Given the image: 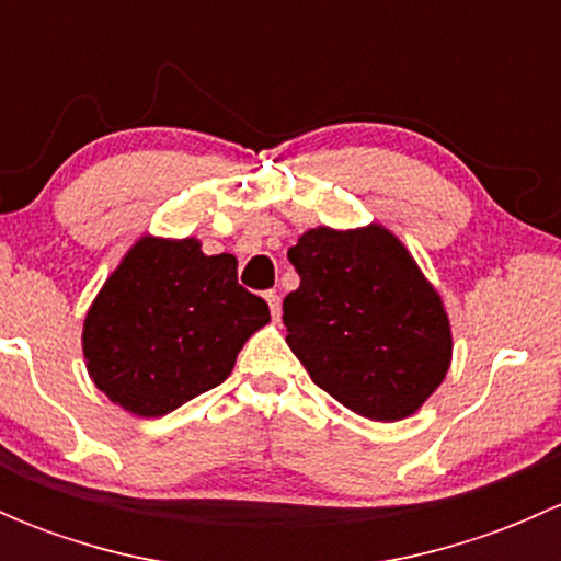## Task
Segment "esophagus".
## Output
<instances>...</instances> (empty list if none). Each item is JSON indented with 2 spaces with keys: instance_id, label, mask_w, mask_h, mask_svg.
<instances>
[{
  "instance_id": "1",
  "label": "esophagus",
  "mask_w": 561,
  "mask_h": 561,
  "mask_svg": "<svg viewBox=\"0 0 561 561\" xmlns=\"http://www.w3.org/2000/svg\"><path fill=\"white\" fill-rule=\"evenodd\" d=\"M265 301H268L271 314L279 317V296H276V290H268V293H265Z\"/></svg>"
}]
</instances>
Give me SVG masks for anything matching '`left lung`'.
<instances>
[{"label":"left lung","instance_id":"1","mask_svg":"<svg viewBox=\"0 0 561 561\" xmlns=\"http://www.w3.org/2000/svg\"><path fill=\"white\" fill-rule=\"evenodd\" d=\"M287 257L301 285L282 320L314 386L371 421L412 415L448 375L454 339L404 244L380 225L314 228Z\"/></svg>","mask_w":561,"mask_h":561}]
</instances>
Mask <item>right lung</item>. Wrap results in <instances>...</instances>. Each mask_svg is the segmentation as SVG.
Masks as SVG:
<instances>
[{
  "label": "right lung",
  "instance_id": "right-lung-1",
  "mask_svg": "<svg viewBox=\"0 0 561 561\" xmlns=\"http://www.w3.org/2000/svg\"><path fill=\"white\" fill-rule=\"evenodd\" d=\"M236 265L195 239H140L83 322L94 386L133 415L157 417L228 380L247 339L271 320Z\"/></svg>",
  "mask_w": 561,
  "mask_h": 561
}]
</instances>
